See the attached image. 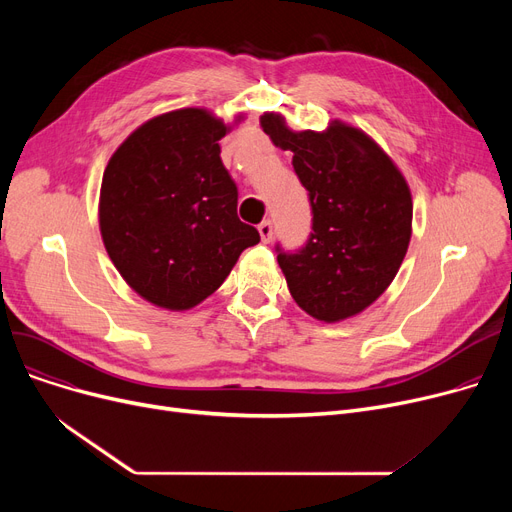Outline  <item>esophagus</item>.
<instances>
[{
    "label": "esophagus",
    "instance_id": "obj_1",
    "mask_svg": "<svg viewBox=\"0 0 512 512\" xmlns=\"http://www.w3.org/2000/svg\"><path fill=\"white\" fill-rule=\"evenodd\" d=\"M257 230H259V236H261L263 242H270V240H272V236H274V226H272L270 220H263Z\"/></svg>",
    "mask_w": 512,
    "mask_h": 512
}]
</instances>
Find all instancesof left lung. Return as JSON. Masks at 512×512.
Returning <instances> with one entry per match:
<instances>
[{
  "label": "left lung",
  "mask_w": 512,
  "mask_h": 512,
  "mask_svg": "<svg viewBox=\"0 0 512 512\" xmlns=\"http://www.w3.org/2000/svg\"><path fill=\"white\" fill-rule=\"evenodd\" d=\"M309 191L313 226L297 253H278L297 305L326 324L378 301L407 255L413 224L411 188L392 157L363 130L330 122L321 132L292 130L282 114L259 118Z\"/></svg>",
  "instance_id": "obj_1"
}]
</instances>
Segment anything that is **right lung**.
I'll return each mask as SVG.
<instances>
[{"label": "right lung", "instance_id": "right-lung-1", "mask_svg": "<svg viewBox=\"0 0 512 512\" xmlns=\"http://www.w3.org/2000/svg\"><path fill=\"white\" fill-rule=\"evenodd\" d=\"M230 130L205 107H182L141 124L107 161L103 245L124 282L155 307H197L259 242L257 228L238 220V191L220 157Z\"/></svg>", "mask_w": 512, "mask_h": 512}]
</instances>
